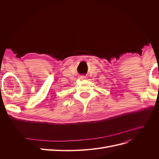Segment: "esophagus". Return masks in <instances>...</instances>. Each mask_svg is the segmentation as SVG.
<instances>
[{"label": "esophagus", "instance_id": "obj_1", "mask_svg": "<svg viewBox=\"0 0 159 159\" xmlns=\"http://www.w3.org/2000/svg\"><path fill=\"white\" fill-rule=\"evenodd\" d=\"M80 79H81V80H84V79H85L86 78H85V76H84V75H81V76H80Z\"/></svg>", "mask_w": 159, "mask_h": 159}]
</instances>
